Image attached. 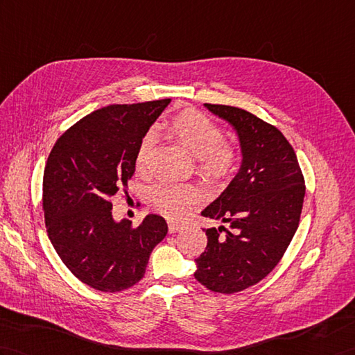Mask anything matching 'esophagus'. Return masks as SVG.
Listing matches in <instances>:
<instances>
[{
	"label": "esophagus",
	"instance_id": "34e87169",
	"mask_svg": "<svg viewBox=\"0 0 355 355\" xmlns=\"http://www.w3.org/2000/svg\"><path fill=\"white\" fill-rule=\"evenodd\" d=\"M168 227H169V233L171 234L178 233V232H181V230L184 228L183 224H180V222H175V220H169L168 222Z\"/></svg>",
	"mask_w": 355,
	"mask_h": 355
}]
</instances>
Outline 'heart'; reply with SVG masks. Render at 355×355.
Listing matches in <instances>:
<instances>
[{"instance_id":"obj_1","label":"heart","mask_w":355,"mask_h":355,"mask_svg":"<svg viewBox=\"0 0 355 355\" xmlns=\"http://www.w3.org/2000/svg\"><path fill=\"white\" fill-rule=\"evenodd\" d=\"M171 135L177 142L198 159V168L210 180H224L232 174L237 154L234 148L224 140V135L218 123L205 114L186 110L172 119L169 125ZM155 133L148 131L142 137L136 154V166L145 171L150 164L155 145ZM154 207L166 216H180L191 202L200 198V192L192 184L160 183L150 191Z\"/></svg>"}]
</instances>
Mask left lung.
<instances>
[{
    "label": "left lung",
    "mask_w": 355,
    "mask_h": 355,
    "mask_svg": "<svg viewBox=\"0 0 355 355\" xmlns=\"http://www.w3.org/2000/svg\"><path fill=\"white\" fill-rule=\"evenodd\" d=\"M204 107L234 128L242 162L225 191L201 211L230 230H205L207 246L193 275L213 292L234 293L259 283L282 260L300 224L306 186L282 131L237 107Z\"/></svg>",
    "instance_id": "8db88e82"
}]
</instances>
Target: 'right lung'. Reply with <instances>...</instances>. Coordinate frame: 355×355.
Returning <instances> with one entry per match:
<instances>
[{"mask_svg": "<svg viewBox=\"0 0 355 355\" xmlns=\"http://www.w3.org/2000/svg\"><path fill=\"white\" fill-rule=\"evenodd\" d=\"M171 100L114 104L92 112L59 137L44 171L48 237L73 275L101 292L139 283L154 246L168 233L159 215L133 228L114 220L110 198L136 169L140 140Z\"/></svg>", "mask_w": 355, "mask_h": 355, "instance_id": "obj_1", "label": "right lung"}]
</instances>
